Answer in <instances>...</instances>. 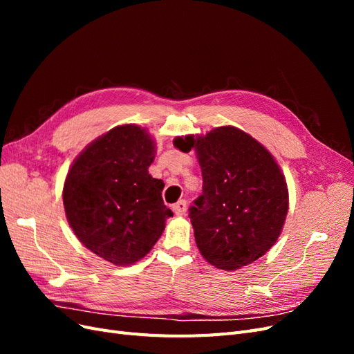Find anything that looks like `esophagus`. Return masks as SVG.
Wrapping results in <instances>:
<instances>
[{
  "mask_svg": "<svg viewBox=\"0 0 354 354\" xmlns=\"http://www.w3.org/2000/svg\"><path fill=\"white\" fill-rule=\"evenodd\" d=\"M173 211L177 214V216H185L186 214V211H187V203H186V201H178L177 203H174L173 205Z\"/></svg>",
  "mask_w": 354,
  "mask_h": 354,
  "instance_id": "esophagus-1",
  "label": "esophagus"
}]
</instances>
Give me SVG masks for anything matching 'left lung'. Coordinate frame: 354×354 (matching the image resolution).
Returning <instances> with one entry per match:
<instances>
[{
    "instance_id": "obj_1",
    "label": "left lung",
    "mask_w": 354,
    "mask_h": 354,
    "mask_svg": "<svg viewBox=\"0 0 354 354\" xmlns=\"http://www.w3.org/2000/svg\"><path fill=\"white\" fill-rule=\"evenodd\" d=\"M183 152L195 147L202 195L189 208L198 248L209 264L236 270L269 251L288 214V189L264 146L234 127L205 137L176 138Z\"/></svg>"
}]
</instances>
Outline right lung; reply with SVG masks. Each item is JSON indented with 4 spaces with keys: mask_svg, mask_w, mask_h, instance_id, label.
I'll use <instances>...</instances> for the list:
<instances>
[{
    "mask_svg": "<svg viewBox=\"0 0 354 354\" xmlns=\"http://www.w3.org/2000/svg\"><path fill=\"white\" fill-rule=\"evenodd\" d=\"M153 158L155 143L145 128L115 127L75 159L63 186L73 233L115 266L143 259L173 217L160 194L164 181L147 171Z\"/></svg>",
    "mask_w": 354,
    "mask_h": 354,
    "instance_id": "obj_1",
    "label": "right lung"
}]
</instances>
